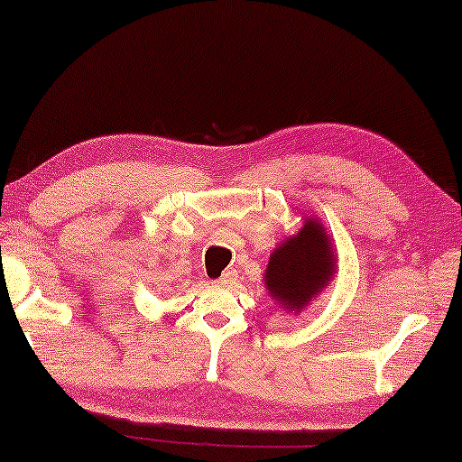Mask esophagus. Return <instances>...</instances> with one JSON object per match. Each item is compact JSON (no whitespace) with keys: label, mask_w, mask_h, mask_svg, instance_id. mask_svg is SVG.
Here are the masks:
<instances>
[{"label":"esophagus","mask_w":462,"mask_h":462,"mask_svg":"<svg viewBox=\"0 0 462 462\" xmlns=\"http://www.w3.org/2000/svg\"><path fill=\"white\" fill-rule=\"evenodd\" d=\"M233 278H236V272L229 270V272H225V274H223L221 278H217L215 284H217V286H229V284L233 282Z\"/></svg>","instance_id":"34e87169"}]
</instances>
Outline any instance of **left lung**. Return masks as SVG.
<instances>
[{
    "label": "left lung",
    "mask_w": 462,
    "mask_h": 462,
    "mask_svg": "<svg viewBox=\"0 0 462 462\" xmlns=\"http://www.w3.org/2000/svg\"><path fill=\"white\" fill-rule=\"evenodd\" d=\"M334 276V252L315 218H309L297 237L270 255L266 289L281 307L299 311Z\"/></svg>",
    "instance_id": "left-lung-1"
}]
</instances>
